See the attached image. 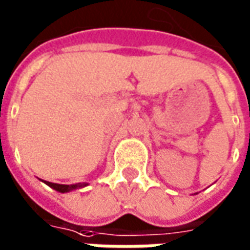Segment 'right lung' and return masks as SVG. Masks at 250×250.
I'll list each match as a JSON object with an SVG mask.
<instances>
[{"label": "right lung", "instance_id": "1", "mask_svg": "<svg viewBox=\"0 0 250 250\" xmlns=\"http://www.w3.org/2000/svg\"><path fill=\"white\" fill-rule=\"evenodd\" d=\"M41 181H42V179H41ZM42 182H45L47 186H50L52 189H54L56 191H60V193H68V191H71V190L79 189V188H84V186H87V185H89V183H86V182L75 183V185H60V183L47 182V181H42Z\"/></svg>", "mask_w": 250, "mask_h": 250}]
</instances>
